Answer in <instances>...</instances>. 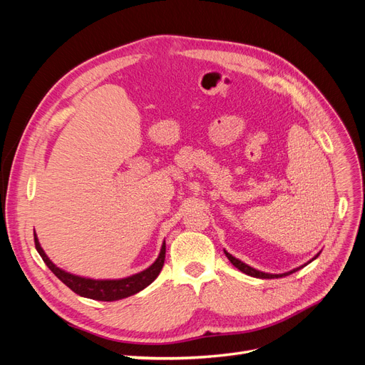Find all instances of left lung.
Wrapping results in <instances>:
<instances>
[{
	"label": "left lung",
	"mask_w": 365,
	"mask_h": 365,
	"mask_svg": "<svg viewBox=\"0 0 365 365\" xmlns=\"http://www.w3.org/2000/svg\"><path fill=\"white\" fill-rule=\"evenodd\" d=\"M224 252H225V256L228 257V260H230L231 263H233L239 271L251 275V277H257V279H279V277H284V275H289V274L295 272L297 269H300V268H297V269H294V271H291V272H286V274H267V272H262V271H257V269H254V268L248 267V264H245L244 262H240L239 259L231 256L230 252H227V251H224ZM315 257H317V256H315ZM315 257H314V259H315Z\"/></svg>",
	"instance_id": "1"
}]
</instances>
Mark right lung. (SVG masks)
Listing matches in <instances>:
<instances>
[{"label": "right lung", "instance_id": "add662e5", "mask_svg": "<svg viewBox=\"0 0 365 365\" xmlns=\"http://www.w3.org/2000/svg\"><path fill=\"white\" fill-rule=\"evenodd\" d=\"M35 247L41 254L42 260L46 262L47 267L51 269V272L56 275L63 284H67L73 292H76L77 295L93 298V300H101V302L120 300V298L130 297L140 292L141 289H145L146 286H149L158 277L165 259V244H163L161 252L158 259L155 260V263L150 264V267L143 272L130 275V277L121 279V280H91V279L77 277V275L65 272L59 269L56 264H53L51 260L46 256V252H43V250L41 248L36 235H35Z\"/></svg>", "mask_w": 365, "mask_h": 365}]
</instances>
